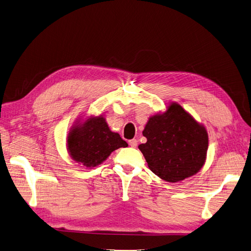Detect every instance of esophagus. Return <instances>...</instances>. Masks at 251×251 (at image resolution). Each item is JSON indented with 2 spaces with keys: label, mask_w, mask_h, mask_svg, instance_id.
Here are the masks:
<instances>
[{
  "label": "esophagus",
  "mask_w": 251,
  "mask_h": 251,
  "mask_svg": "<svg viewBox=\"0 0 251 251\" xmlns=\"http://www.w3.org/2000/svg\"><path fill=\"white\" fill-rule=\"evenodd\" d=\"M129 146L132 148H136L137 147V140L136 139H130L129 140Z\"/></svg>",
  "instance_id": "1"
}]
</instances>
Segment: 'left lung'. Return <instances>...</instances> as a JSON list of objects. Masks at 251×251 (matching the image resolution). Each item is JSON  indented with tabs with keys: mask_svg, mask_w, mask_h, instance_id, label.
<instances>
[{
	"mask_svg": "<svg viewBox=\"0 0 251 251\" xmlns=\"http://www.w3.org/2000/svg\"><path fill=\"white\" fill-rule=\"evenodd\" d=\"M138 146L149 168L169 182L182 180L197 173L206 159L208 135L177 103H171L161 115L150 118Z\"/></svg>",
	"mask_w": 251,
	"mask_h": 251,
	"instance_id": "8db88e82",
	"label": "left lung"
}]
</instances>
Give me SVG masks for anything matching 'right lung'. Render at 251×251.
<instances>
[{
	"label": "right lung",
	"instance_id": "add662e5",
	"mask_svg": "<svg viewBox=\"0 0 251 251\" xmlns=\"http://www.w3.org/2000/svg\"><path fill=\"white\" fill-rule=\"evenodd\" d=\"M127 146L119 133L111 131L102 117L88 119L82 127H75L68 137L71 157L86 167L100 164L112 151Z\"/></svg>",
	"mask_w": 251,
	"mask_h": 251
}]
</instances>
